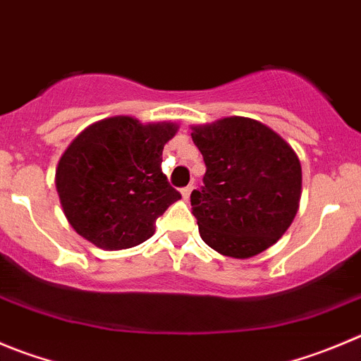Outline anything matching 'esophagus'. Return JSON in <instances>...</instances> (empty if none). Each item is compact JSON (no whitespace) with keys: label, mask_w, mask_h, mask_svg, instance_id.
Instances as JSON below:
<instances>
[{"label":"esophagus","mask_w":361,"mask_h":361,"mask_svg":"<svg viewBox=\"0 0 361 361\" xmlns=\"http://www.w3.org/2000/svg\"><path fill=\"white\" fill-rule=\"evenodd\" d=\"M191 191H193V186H186V188H183V190H180V193H183V198L184 200H190V197H191Z\"/></svg>","instance_id":"obj_1"}]
</instances>
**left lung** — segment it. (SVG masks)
<instances>
[{
	"mask_svg": "<svg viewBox=\"0 0 361 361\" xmlns=\"http://www.w3.org/2000/svg\"><path fill=\"white\" fill-rule=\"evenodd\" d=\"M204 156V186L191 193L200 238L218 253L248 259L283 235L298 212L301 164L273 129L245 116L191 127Z\"/></svg>",
	"mask_w": 361,
	"mask_h": 361,
	"instance_id": "8db88e82",
	"label": "left lung"
}]
</instances>
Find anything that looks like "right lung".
I'll use <instances>...</instances> for the list:
<instances>
[{
	"instance_id": "add662e5",
	"label": "right lung",
	"mask_w": 361,
	"mask_h": 361,
	"mask_svg": "<svg viewBox=\"0 0 361 361\" xmlns=\"http://www.w3.org/2000/svg\"><path fill=\"white\" fill-rule=\"evenodd\" d=\"M171 122L111 116L87 127L61 156L56 191L72 228L95 246L126 250L154 234L156 219L180 198L161 171Z\"/></svg>"
}]
</instances>
